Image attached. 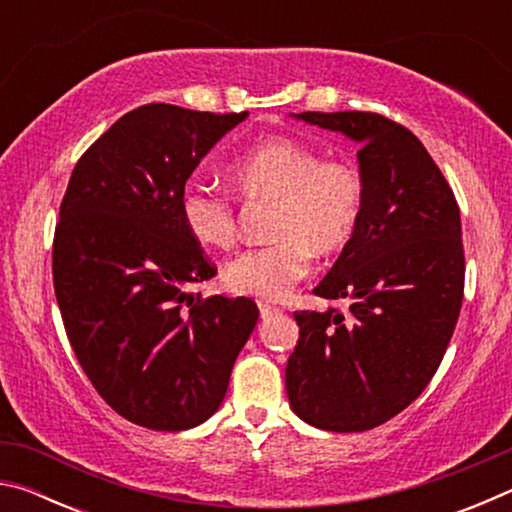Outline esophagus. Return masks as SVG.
Masks as SVG:
<instances>
[{
	"label": "esophagus",
	"instance_id": "1",
	"mask_svg": "<svg viewBox=\"0 0 512 512\" xmlns=\"http://www.w3.org/2000/svg\"><path fill=\"white\" fill-rule=\"evenodd\" d=\"M259 314H262V318H266L271 314H280V309L273 307V305H266V302H259Z\"/></svg>",
	"mask_w": 512,
	"mask_h": 512
}]
</instances>
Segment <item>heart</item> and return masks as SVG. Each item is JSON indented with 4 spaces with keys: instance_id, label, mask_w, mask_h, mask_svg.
Returning a JSON list of instances; mask_svg holds the SVG:
<instances>
[{
    "instance_id": "1",
    "label": "heart",
    "mask_w": 512,
    "mask_h": 512,
    "mask_svg": "<svg viewBox=\"0 0 512 512\" xmlns=\"http://www.w3.org/2000/svg\"><path fill=\"white\" fill-rule=\"evenodd\" d=\"M232 185L250 201H273L271 246L248 248L223 268L232 293L280 300L311 271V253L332 257L357 235L366 187L354 164L323 160L316 149L268 137L230 167ZM189 239L201 248H230L237 237V214L230 196L189 183L178 203Z\"/></svg>"
}]
</instances>
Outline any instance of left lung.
<instances>
[{"mask_svg":"<svg viewBox=\"0 0 512 512\" xmlns=\"http://www.w3.org/2000/svg\"><path fill=\"white\" fill-rule=\"evenodd\" d=\"M357 142L366 205L357 235L314 289L336 309L296 311L287 395L300 420L366 431L395 418L443 361L463 302L461 212L409 128L375 112H302Z\"/></svg>","mask_w":512,"mask_h":512,"instance_id":"obj_1","label":"left lung"}]
</instances>
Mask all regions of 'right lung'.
<instances>
[{
	"label": "right lung",
	"instance_id": "obj_1",
	"mask_svg": "<svg viewBox=\"0 0 512 512\" xmlns=\"http://www.w3.org/2000/svg\"><path fill=\"white\" fill-rule=\"evenodd\" d=\"M246 117L131 110L76 162L60 205L54 289L67 339L103 400L146 429L185 431L219 411L257 325L250 298L187 291L216 271L178 212L194 169Z\"/></svg>",
	"mask_w": 512,
	"mask_h": 512
}]
</instances>
